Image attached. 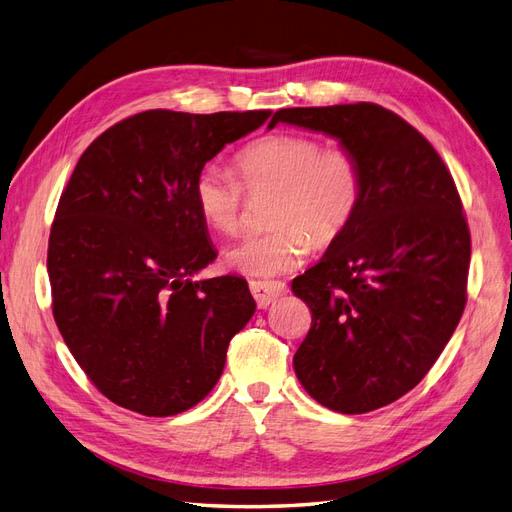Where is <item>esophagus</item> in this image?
Wrapping results in <instances>:
<instances>
[{
  "mask_svg": "<svg viewBox=\"0 0 512 512\" xmlns=\"http://www.w3.org/2000/svg\"><path fill=\"white\" fill-rule=\"evenodd\" d=\"M250 290L254 294V299L258 303V307H269L275 299H280L282 294L288 292V286L284 282H262V280H254L250 282Z\"/></svg>",
  "mask_w": 512,
  "mask_h": 512,
  "instance_id": "34e87169",
  "label": "esophagus"
}]
</instances>
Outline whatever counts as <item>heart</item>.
I'll use <instances>...</instances> for the list:
<instances>
[{
	"mask_svg": "<svg viewBox=\"0 0 512 512\" xmlns=\"http://www.w3.org/2000/svg\"><path fill=\"white\" fill-rule=\"evenodd\" d=\"M245 188H275L267 222L226 250V262L241 273L271 277L303 265L312 243L327 247L344 235L361 207L365 179L356 153L324 149L305 134H269L237 153ZM196 209L213 230L235 232L241 224L243 185L220 164L209 162L194 179Z\"/></svg>",
	"mask_w": 512,
	"mask_h": 512,
	"instance_id": "b5f03b06",
	"label": "heart"
}]
</instances>
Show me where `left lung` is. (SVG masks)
I'll return each mask as SVG.
<instances>
[{"instance_id":"left-lung-1","label":"left lung","mask_w":512,"mask_h":512,"mask_svg":"<svg viewBox=\"0 0 512 512\" xmlns=\"http://www.w3.org/2000/svg\"><path fill=\"white\" fill-rule=\"evenodd\" d=\"M363 166L361 207L318 265L292 280L312 309L294 374L324 408L363 414L425 378L466 307L470 230L455 181L410 123L369 102L282 108Z\"/></svg>"}]
</instances>
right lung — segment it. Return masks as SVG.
<instances>
[{"label":"right lung","mask_w":512,"mask_h":512,"mask_svg":"<svg viewBox=\"0 0 512 512\" xmlns=\"http://www.w3.org/2000/svg\"><path fill=\"white\" fill-rule=\"evenodd\" d=\"M269 115L145 111L102 132L76 164L49 237L53 316L113 404L173 416L220 380L256 303L241 277L194 280L215 258L194 179Z\"/></svg>","instance_id":"obj_1"}]
</instances>
